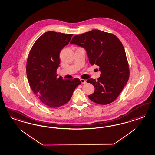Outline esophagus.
<instances>
[{
    "mask_svg": "<svg viewBox=\"0 0 155 155\" xmlns=\"http://www.w3.org/2000/svg\"><path fill=\"white\" fill-rule=\"evenodd\" d=\"M80 81H81V83H82V84H86V80H84V79H80Z\"/></svg>",
    "mask_w": 155,
    "mask_h": 155,
    "instance_id": "obj_1",
    "label": "esophagus"
}]
</instances>
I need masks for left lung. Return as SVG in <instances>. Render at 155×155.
<instances>
[{"label": "left lung", "instance_id": "1", "mask_svg": "<svg viewBox=\"0 0 155 155\" xmlns=\"http://www.w3.org/2000/svg\"><path fill=\"white\" fill-rule=\"evenodd\" d=\"M86 50L91 65L99 67L101 76L97 81L90 78L87 83L95 87L89 95L99 104H108L117 98L130 77V69L124 48L120 40L113 33L93 29L75 35L71 41Z\"/></svg>", "mask_w": 155, "mask_h": 155}]
</instances>
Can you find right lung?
<instances>
[{
  "label": "right lung",
  "mask_w": 155,
  "mask_h": 155,
  "mask_svg": "<svg viewBox=\"0 0 155 155\" xmlns=\"http://www.w3.org/2000/svg\"><path fill=\"white\" fill-rule=\"evenodd\" d=\"M73 35L45 32L38 38L28 54L26 72L29 84L41 102L49 107L57 108L69 102L74 90L81 84L78 78H57L60 53Z\"/></svg>",
  "instance_id": "right-lung-1"
}]
</instances>
